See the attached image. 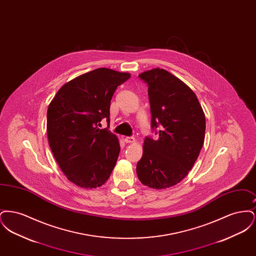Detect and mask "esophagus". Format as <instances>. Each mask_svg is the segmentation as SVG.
Wrapping results in <instances>:
<instances>
[{
    "label": "esophagus",
    "instance_id": "obj_1",
    "mask_svg": "<svg viewBox=\"0 0 256 256\" xmlns=\"http://www.w3.org/2000/svg\"><path fill=\"white\" fill-rule=\"evenodd\" d=\"M124 141L126 144H130V143L135 142V139H134V137H126V138L124 139Z\"/></svg>",
    "mask_w": 256,
    "mask_h": 256
}]
</instances>
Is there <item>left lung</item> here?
Listing matches in <instances>:
<instances>
[{
	"label": "left lung",
	"instance_id": "left-lung-1",
	"mask_svg": "<svg viewBox=\"0 0 256 256\" xmlns=\"http://www.w3.org/2000/svg\"><path fill=\"white\" fill-rule=\"evenodd\" d=\"M139 78L148 87L150 126L158 138H145L136 172L150 188H169L195 164L204 142L206 116L191 88L168 71L154 68Z\"/></svg>",
	"mask_w": 256,
	"mask_h": 256
}]
</instances>
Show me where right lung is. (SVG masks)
I'll use <instances>...</instances> for the list:
<instances>
[{
    "label": "right lung",
    "instance_id": "add662e5",
    "mask_svg": "<svg viewBox=\"0 0 256 256\" xmlns=\"http://www.w3.org/2000/svg\"><path fill=\"white\" fill-rule=\"evenodd\" d=\"M130 74L98 68L68 82L58 91L47 112L52 154L67 178L82 188H97L108 180L120 144L108 128L110 100Z\"/></svg>",
    "mask_w": 256,
    "mask_h": 256
}]
</instances>
